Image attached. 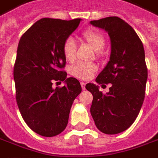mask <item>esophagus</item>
<instances>
[{"instance_id":"esophagus-1","label":"esophagus","mask_w":158,"mask_h":158,"mask_svg":"<svg viewBox=\"0 0 158 158\" xmlns=\"http://www.w3.org/2000/svg\"><path fill=\"white\" fill-rule=\"evenodd\" d=\"M80 85H81V87H82L83 90H85V83L81 82V83H80Z\"/></svg>"}]
</instances>
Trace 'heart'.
Returning <instances> with one entry per match:
<instances>
[{
	"instance_id": "1",
	"label": "heart",
	"mask_w": 158,
	"mask_h": 158,
	"mask_svg": "<svg viewBox=\"0 0 158 158\" xmlns=\"http://www.w3.org/2000/svg\"><path fill=\"white\" fill-rule=\"evenodd\" d=\"M83 38L86 41L95 51L99 52L105 47V39L100 32L97 31H87L83 33ZM76 45L73 38L68 37L63 44V54L68 60H73L75 56ZM97 70L96 65L92 63L78 62L71 68V73L73 76L79 79H88L92 76Z\"/></svg>"
}]
</instances>
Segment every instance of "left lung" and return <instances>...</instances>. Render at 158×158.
I'll list each match as a JSON object with an SVG mask.
<instances>
[{
    "instance_id": "obj_1",
    "label": "left lung",
    "mask_w": 158,
    "mask_h": 158,
    "mask_svg": "<svg viewBox=\"0 0 158 158\" xmlns=\"http://www.w3.org/2000/svg\"><path fill=\"white\" fill-rule=\"evenodd\" d=\"M90 24L108 32L111 44L110 60L96 79L99 85L111 84L110 91L102 93L95 84L85 85L93 96L90 114L99 131L116 134L133 124L144 102L148 76L144 46L133 27L120 18Z\"/></svg>"
}]
</instances>
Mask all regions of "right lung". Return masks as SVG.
<instances>
[{
  "label": "right lung",
  "instance_id": "right-lung-1",
  "mask_svg": "<svg viewBox=\"0 0 158 158\" xmlns=\"http://www.w3.org/2000/svg\"><path fill=\"white\" fill-rule=\"evenodd\" d=\"M82 19L61 20L44 18L22 36L14 68L16 101L30 128L44 137L63 132L69 113L81 85L75 78H67L65 41ZM63 81V87L53 88L52 82Z\"/></svg>",
  "mask_w": 158,
  "mask_h": 158
}]
</instances>
